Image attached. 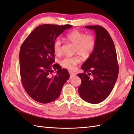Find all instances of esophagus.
Instances as JSON below:
<instances>
[{"label":"esophagus","mask_w":134,"mask_h":134,"mask_svg":"<svg viewBox=\"0 0 134 134\" xmlns=\"http://www.w3.org/2000/svg\"><path fill=\"white\" fill-rule=\"evenodd\" d=\"M69 74L70 75V78L72 77V76H75L76 75V73L75 72H74L72 71H69Z\"/></svg>","instance_id":"1"}]
</instances>
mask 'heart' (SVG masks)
Here are the masks:
<instances>
[{"label":"heart","mask_w":134,"mask_h":134,"mask_svg":"<svg viewBox=\"0 0 134 134\" xmlns=\"http://www.w3.org/2000/svg\"><path fill=\"white\" fill-rule=\"evenodd\" d=\"M64 39L68 42L75 45L74 52L83 58L90 56L94 50L96 40L94 37L85 34L78 30H74L68 33L64 37ZM54 52L56 55L62 53V42L57 40L53 45ZM80 61L76 56H67L60 62L61 65L65 69L72 70Z\"/></svg>","instance_id":"heart-1"}]
</instances>
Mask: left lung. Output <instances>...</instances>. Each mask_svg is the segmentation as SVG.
<instances>
[{
  "instance_id": "8db88e82",
  "label": "left lung",
  "mask_w": 134,
  "mask_h": 134,
  "mask_svg": "<svg viewBox=\"0 0 134 134\" xmlns=\"http://www.w3.org/2000/svg\"><path fill=\"white\" fill-rule=\"evenodd\" d=\"M96 33V47L83 63L78 74L82 83L78 92L82 99L90 104H98L110 94L119 74L117 54L113 41L107 30L99 25L86 26Z\"/></svg>"
}]
</instances>
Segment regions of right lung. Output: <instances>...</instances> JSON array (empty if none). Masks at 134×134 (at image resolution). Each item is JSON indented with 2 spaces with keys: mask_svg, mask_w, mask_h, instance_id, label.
I'll return each mask as SVG.
<instances>
[{
  "mask_svg": "<svg viewBox=\"0 0 134 134\" xmlns=\"http://www.w3.org/2000/svg\"><path fill=\"white\" fill-rule=\"evenodd\" d=\"M72 25L45 24L37 27L22 44L20 74L25 90L34 100L42 104L55 101L70 77L67 70L55 62L56 38ZM53 70L57 75H51Z\"/></svg>",
  "mask_w": 134,
  "mask_h": 134,
  "instance_id": "obj_1",
  "label": "right lung"
}]
</instances>
